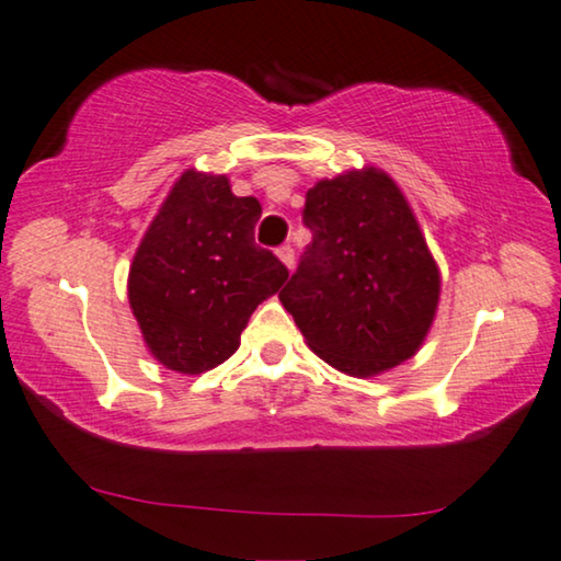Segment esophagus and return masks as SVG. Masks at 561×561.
I'll return each instance as SVG.
<instances>
[{
  "instance_id": "34e87169",
  "label": "esophagus",
  "mask_w": 561,
  "mask_h": 561,
  "mask_svg": "<svg viewBox=\"0 0 561 561\" xmlns=\"http://www.w3.org/2000/svg\"><path fill=\"white\" fill-rule=\"evenodd\" d=\"M275 255H278V260H280L283 265L288 267V271H294V263H296V257H294V250H290L288 244H283V248L275 250Z\"/></svg>"
}]
</instances>
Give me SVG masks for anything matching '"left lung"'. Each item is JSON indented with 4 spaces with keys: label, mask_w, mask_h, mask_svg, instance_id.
I'll list each match as a JSON object with an SVG mask.
<instances>
[{
    "label": "left lung",
    "mask_w": 561,
    "mask_h": 561,
    "mask_svg": "<svg viewBox=\"0 0 561 561\" xmlns=\"http://www.w3.org/2000/svg\"><path fill=\"white\" fill-rule=\"evenodd\" d=\"M304 221L313 242L278 298L311 352L352 378L416 355L439 309L442 273L390 173L363 165L317 181Z\"/></svg>",
    "instance_id": "8db88e82"
}]
</instances>
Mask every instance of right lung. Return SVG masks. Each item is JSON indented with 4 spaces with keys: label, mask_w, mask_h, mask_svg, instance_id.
I'll use <instances>...</instances> for the list:
<instances>
[{
    "label": "right lung",
    "mask_w": 561,
    "mask_h": 561,
    "mask_svg": "<svg viewBox=\"0 0 561 561\" xmlns=\"http://www.w3.org/2000/svg\"><path fill=\"white\" fill-rule=\"evenodd\" d=\"M260 214L225 173L186 168L145 229L127 298L145 347L168 370L202 375L232 357L252 311L288 280L252 237Z\"/></svg>",
    "instance_id": "add662e5"
}]
</instances>
